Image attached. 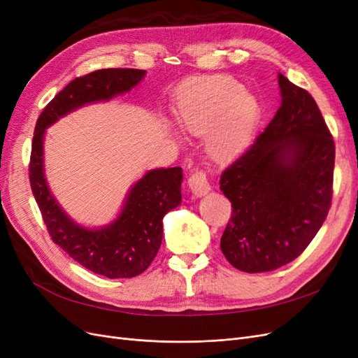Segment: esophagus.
Returning a JSON list of instances; mask_svg holds the SVG:
<instances>
[{"mask_svg": "<svg viewBox=\"0 0 358 358\" xmlns=\"http://www.w3.org/2000/svg\"><path fill=\"white\" fill-rule=\"evenodd\" d=\"M188 185L191 188V191L196 194V196H203V194L210 191V183L206 178V173L203 170H194L189 178H188Z\"/></svg>", "mask_w": 358, "mask_h": 358, "instance_id": "obj_1", "label": "esophagus"}]
</instances>
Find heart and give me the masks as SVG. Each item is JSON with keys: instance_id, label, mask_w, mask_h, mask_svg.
Wrapping results in <instances>:
<instances>
[{"instance_id": "1", "label": "heart", "mask_w": 358, "mask_h": 358, "mask_svg": "<svg viewBox=\"0 0 358 358\" xmlns=\"http://www.w3.org/2000/svg\"><path fill=\"white\" fill-rule=\"evenodd\" d=\"M259 117V106L243 86L227 76L200 79L178 95L179 124L206 138L216 158H230L249 143Z\"/></svg>"}]
</instances>
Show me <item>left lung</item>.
<instances>
[{
	"instance_id": "left-lung-1",
	"label": "left lung",
	"mask_w": 358,
	"mask_h": 358,
	"mask_svg": "<svg viewBox=\"0 0 358 358\" xmlns=\"http://www.w3.org/2000/svg\"><path fill=\"white\" fill-rule=\"evenodd\" d=\"M278 80L282 104L220 179L233 208L221 251L246 273L272 272L296 259L326 221L333 197L330 129L306 90L280 73Z\"/></svg>"
}]
</instances>
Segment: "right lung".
Masks as SVG:
<instances>
[{
    "label": "right lung",
    "instance_id": "1",
    "mask_svg": "<svg viewBox=\"0 0 358 358\" xmlns=\"http://www.w3.org/2000/svg\"><path fill=\"white\" fill-rule=\"evenodd\" d=\"M145 73L136 69H103L76 78L43 109L32 137L31 191L53 243L85 268L110 279L137 276L154 262L162 242V218L182 199V169L148 171L129 191L113 224L101 230H88L74 224L52 197L43 171V134L61 116L83 104L128 92Z\"/></svg>",
    "mask_w": 358,
    "mask_h": 358
}]
</instances>
